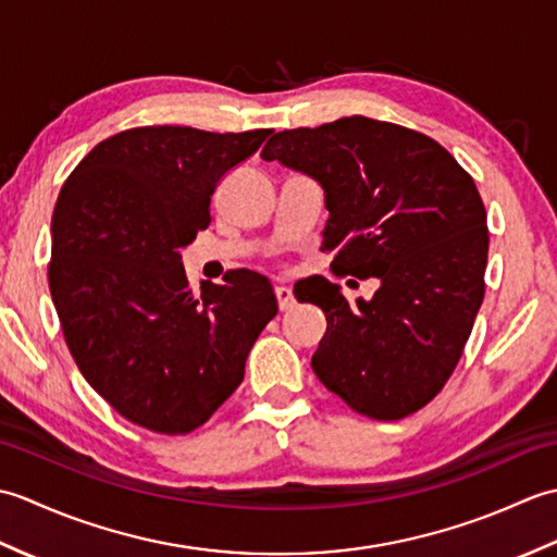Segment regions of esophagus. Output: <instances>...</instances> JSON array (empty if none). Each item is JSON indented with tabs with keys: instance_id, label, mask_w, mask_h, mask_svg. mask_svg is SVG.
I'll return each instance as SVG.
<instances>
[{
	"instance_id": "obj_1",
	"label": "esophagus",
	"mask_w": 557,
	"mask_h": 557,
	"mask_svg": "<svg viewBox=\"0 0 557 557\" xmlns=\"http://www.w3.org/2000/svg\"><path fill=\"white\" fill-rule=\"evenodd\" d=\"M275 297H277L280 311H292L294 304H297V299H294L292 289H287V287H275Z\"/></svg>"
}]
</instances>
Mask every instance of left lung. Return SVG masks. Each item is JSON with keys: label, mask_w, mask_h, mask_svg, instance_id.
Here are the masks:
<instances>
[{"label": "left lung", "mask_w": 557, "mask_h": 557, "mask_svg": "<svg viewBox=\"0 0 557 557\" xmlns=\"http://www.w3.org/2000/svg\"><path fill=\"white\" fill-rule=\"evenodd\" d=\"M260 158L323 186L330 268L381 282L371 301L349 304L325 277L297 297L327 321L311 359L318 381L377 421L419 411L453 375L486 292L474 180L433 138L359 114L280 132Z\"/></svg>", "instance_id": "1"}]
</instances>
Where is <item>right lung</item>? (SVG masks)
Segmentation results:
<instances>
[{
  "label": "right lung",
  "mask_w": 557,
  "mask_h": 557,
  "mask_svg": "<svg viewBox=\"0 0 557 557\" xmlns=\"http://www.w3.org/2000/svg\"><path fill=\"white\" fill-rule=\"evenodd\" d=\"M268 136L128 128L92 148L59 191L47 277L66 347L90 387L152 433L203 425L242 385L277 313L258 272L194 294L182 263L222 176Z\"/></svg>",
  "instance_id": "right-lung-1"
}]
</instances>
